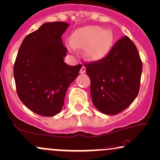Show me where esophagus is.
I'll list each match as a JSON object with an SVG mask.
<instances>
[{"mask_svg":"<svg viewBox=\"0 0 160 160\" xmlns=\"http://www.w3.org/2000/svg\"><path fill=\"white\" fill-rule=\"evenodd\" d=\"M86 72V68L84 66H83L81 68V69H80V73H81V74H83V73H84Z\"/></svg>","mask_w":160,"mask_h":160,"instance_id":"esophagus-1","label":"esophagus"}]
</instances>
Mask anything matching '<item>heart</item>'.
I'll use <instances>...</instances> for the list:
<instances>
[{
	"mask_svg": "<svg viewBox=\"0 0 160 160\" xmlns=\"http://www.w3.org/2000/svg\"><path fill=\"white\" fill-rule=\"evenodd\" d=\"M113 42V35L110 30L98 26H86L77 29L70 37L67 46L71 52L85 48L84 54L90 61H99L109 52Z\"/></svg>",
	"mask_w": 160,
	"mask_h": 160,
	"instance_id": "b5f03b06",
	"label": "heart"
}]
</instances>
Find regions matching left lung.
<instances>
[{
  "mask_svg": "<svg viewBox=\"0 0 160 160\" xmlns=\"http://www.w3.org/2000/svg\"><path fill=\"white\" fill-rule=\"evenodd\" d=\"M84 65L90 78L92 102L102 113L116 115L138 96L142 61L128 36L118 40L104 58Z\"/></svg>",
  "mask_w": 160,
  "mask_h": 160,
  "instance_id": "obj_1",
  "label": "left lung"
}]
</instances>
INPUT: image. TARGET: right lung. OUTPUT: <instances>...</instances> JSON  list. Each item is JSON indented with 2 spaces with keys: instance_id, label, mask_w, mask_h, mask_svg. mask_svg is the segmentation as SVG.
<instances>
[{
  "instance_id": "1",
  "label": "right lung",
  "mask_w": 160,
  "mask_h": 160,
  "mask_svg": "<svg viewBox=\"0 0 160 160\" xmlns=\"http://www.w3.org/2000/svg\"><path fill=\"white\" fill-rule=\"evenodd\" d=\"M69 24L45 22L24 38L13 67L17 92L29 109L42 116H54L64 106L68 87L81 64L64 62L67 49L61 36Z\"/></svg>"
}]
</instances>
